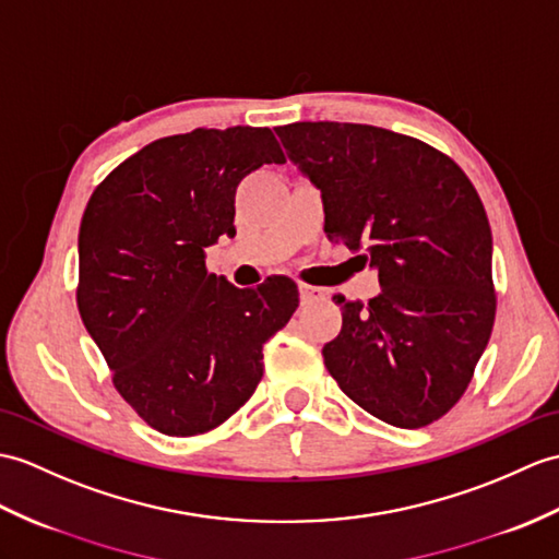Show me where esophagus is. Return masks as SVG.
<instances>
[{
	"label": "esophagus",
	"mask_w": 559,
	"mask_h": 559,
	"mask_svg": "<svg viewBox=\"0 0 559 559\" xmlns=\"http://www.w3.org/2000/svg\"><path fill=\"white\" fill-rule=\"evenodd\" d=\"M321 297H323V295H321L319 288H311V285H300V300H302V305L321 300Z\"/></svg>",
	"instance_id": "34e87169"
}]
</instances>
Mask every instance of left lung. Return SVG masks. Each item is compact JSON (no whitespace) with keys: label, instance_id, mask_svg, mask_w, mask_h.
Masks as SVG:
<instances>
[{"label":"left lung","instance_id":"1","mask_svg":"<svg viewBox=\"0 0 559 559\" xmlns=\"http://www.w3.org/2000/svg\"><path fill=\"white\" fill-rule=\"evenodd\" d=\"M321 190L331 242L379 271L369 305L335 295L323 365L376 419L421 428L457 405L496 321L490 224L472 180L426 142L365 123L278 126ZM357 257V259H359Z\"/></svg>","mask_w":559,"mask_h":559}]
</instances>
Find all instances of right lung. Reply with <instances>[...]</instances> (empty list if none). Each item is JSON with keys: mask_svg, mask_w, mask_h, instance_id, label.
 I'll list each match as a JSON object with an SVG mask.
<instances>
[{"mask_svg": "<svg viewBox=\"0 0 559 559\" xmlns=\"http://www.w3.org/2000/svg\"><path fill=\"white\" fill-rule=\"evenodd\" d=\"M283 162L269 128H194L150 142L90 194L78 311L116 391L159 433H206L236 414L300 302L285 276L242 290L204 264V248L236 236L240 180Z\"/></svg>", "mask_w": 559, "mask_h": 559, "instance_id": "obj_1", "label": "right lung"}]
</instances>
